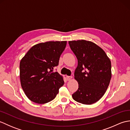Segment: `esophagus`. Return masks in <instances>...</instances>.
<instances>
[{
    "mask_svg": "<svg viewBox=\"0 0 130 130\" xmlns=\"http://www.w3.org/2000/svg\"><path fill=\"white\" fill-rule=\"evenodd\" d=\"M72 78H73V77L71 76H67V80L68 81L72 79Z\"/></svg>",
    "mask_w": 130,
    "mask_h": 130,
    "instance_id": "34e87169",
    "label": "esophagus"
}]
</instances>
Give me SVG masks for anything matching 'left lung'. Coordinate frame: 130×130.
<instances>
[{
	"mask_svg": "<svg viewBox=\"0 0 130 130\" xmlns=\"http://www.w3.org/2000/svg\"><path fill=\"white\" fill-rule=\"evenodd\" d=\"M78 59L74 76L79 88L72 96L75 101L92 104L106 93L111 79V62L103 50L85 40L69 41Z\"/></svg>",
	"mask_w": 130,
	"mask_h": 130,
	"instance_id": "obj_1",
	"label": "left lung"
}]
</instances>
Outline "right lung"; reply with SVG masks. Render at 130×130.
<instances>
[{
  "instance_id": "add662e5",
  "label": "right lung",
  "mask_w": 130,
  "mask_h": 130,
  "mask_svg": "<svg viewBox=\"0 0 130 130\" xmlns=\"http://www.w3.org/2000/svg\"><path fill=\"white\" fill-rule=\"evenodd\" d=\"M67 41H49L30 48L19 65L21 86L26 96L38 104L53 100L64 84L54 68L59 65Z\"/></svg>"
}]
</instances>
